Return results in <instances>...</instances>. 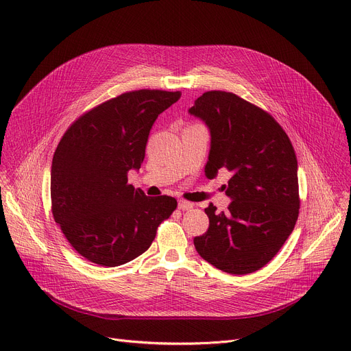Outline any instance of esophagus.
Listing matches in <instances>:
<instances>
[{
	"label": "esophagus",
	"mask_w": 351,
	"mask_h": 351,
	"mask_svg": "<svg viewBox=\"0 0 351 351\" xmlns=\"http://www.w3.org/2000/svg\"><path fill=\"white\" fill-rule=\"evenodd\" d=\"M178 208L180 210H191V209H193V204H191V202L183 200V199H179L178 200Z\"/></svg>",
	"instance_id": "esophagus-1"
}]
</instances>
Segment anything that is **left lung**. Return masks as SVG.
I'll return each mask as SVG.
<instances>
[{"label":"left lung","instance_id":"left-lung-1","mask_svg":"<svg viewBox=\"0 0 351 351\" xmlns=\"http://www.w3.org/2000/svg\"><path fill=\"white\" fill-rule=\"evenodd\" d=\"M189 114L210 132L208 179L228 169L229 210L205 209L209 229L193 239L197 253L219 270L247 274L280 250L299 216L298 159L282 126L232 92L209 90Z\"/></svg>","mask_w":351,"mask_h":351}]
</instances>
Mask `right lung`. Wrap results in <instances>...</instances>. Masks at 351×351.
Wrapping results in <instances>:
<instances>
[{
  "label": "right lung",
  "instance_id": "add662e5",
  "mask_svg": "<svg viewBox=\"0 0 351 351\" xmlns=\"http://www.w3.org/2000/svg\"><path fill=\"white\" fill-rule=\"evenodd\" d=\"M180 92H126L90 109L64 134L51 166L52 215L85 259L106 267L149 249L163 219L176 209L171 196H146L128 183L139 171L151 128Z\"/></svg>",
  "mask_w": 351,
  "mask_h": 351
}]
</instances>
